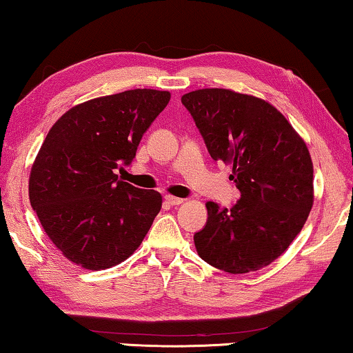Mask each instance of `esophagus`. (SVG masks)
Here are the masks:
<instances>
[{
  "label": "esophagus",
  "mask_w": 353,
  "mask_h": 353,
  "mask_svg": "<svg viewBox=\"0 0 353 353\" xmlns=\"http://www.w3.org/2000/svg\"><path fill=\"white\" fill-rule=\"evenodd\" d=\"M165 201L170 204V206H179V204L183 203V199L182 198H177V196H171V194H166Z\"/></svg>",
  "instance_id": "obj_1"
}]
</instances>
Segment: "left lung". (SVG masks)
I'll return each instance as SVG.
<instances>
[{"label": "left lung", "instance_id": "obj_1", "mask_svg": "<svg viewBox=\"0 0 353 353\" xmlns=\"http://www.w3.org/2000/svg\"><path fill=\"white\" fill-rule=\"evenodd\" d=\"M215 161L231 163L241 199L230 210L208 201L194 233L198 255L217 270L243 274L279 259L306 223L314 170L304 141L260 98L225 88L182 97Z\"/></svg>", "mask_w": 353, "mask_h": 353}]
</instances>
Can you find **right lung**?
I'll list each match as a JSON object with an SVG mask.
<instances>
[{
  "label": "right lung",
  "instance_id": "1",
  "mask_svg": "<svg viewBox=\"0 0 353 353\" xmlns=\"http://www.w3.org/2000/svg\"><path fill=\"white\" fill-rule=\"evenodd\" d=\"M170 92L136 88L68 110L31 168L30 203L57 249L87 270H106L143 243L161 194L120 181Z\"/></svg>",
  "mask_w": 353,
  "mask_h": 353
}]
</instances>
